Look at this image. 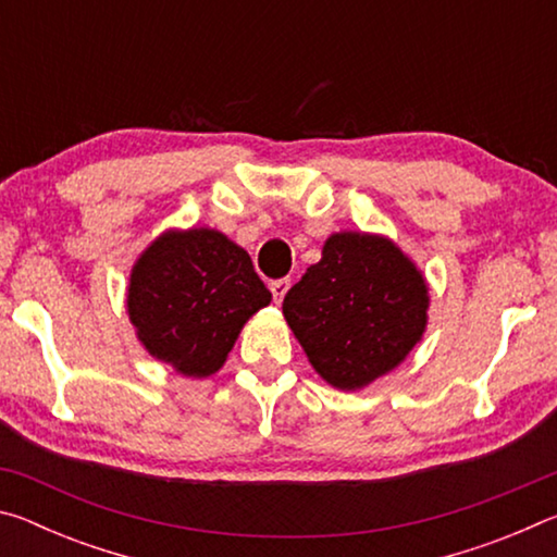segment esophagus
Instances as JSON below:
<instances>
[{
	"label": "esophagus",
	"mask_w": 557,
	"mask_h": 557,
	"mask_svg": "<svg viewBox=\"0 0 557 557\" xmlns=\"http://www.w3.org/2000/svg\"><path fill=\"white\" fill-rule=\"evenodd\" d=\"M289 285H292V282H289L287 277H282V280H272V282H270V292H272V299H275V305H280V301L285 299Z\"/></svg>",
	"instance_id": "obj_1"
}]
</instances>
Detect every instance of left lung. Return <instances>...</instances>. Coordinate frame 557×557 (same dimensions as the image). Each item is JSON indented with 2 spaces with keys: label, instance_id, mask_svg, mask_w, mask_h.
I'll use <instances>...</instances> for the list:
<instances>
[{
  "label": "left lung",
  "instance_id": "obj_1",
  "mask_svg": "<svg viewBox=\"0 0 557 557\" xmlns=\"http://www.w3.org/2000/svg\"><path fill=\"white\" fill-rule=\"evenodd\" d=\"M425 275L385 235H329L322 260L292 287L282 314L312 369L361 391L405 361L428 329Z\"/></svg>",
  "mask_w": 557,
  "mask_h": 557
}]
</instances>
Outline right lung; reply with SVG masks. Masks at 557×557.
Returning a JSON list of instances; mask_svg holds the SVG:
<instances>
[{"label":"right lung","instance_id":"add662e5","mask_svg":"<svg viewBox=\"0 0 557 557\" xmlns=\"http://www.w3.org/2000/svg\"><path fill=\"white\" fill-rule=\"evenodd\" d=\"M270 299L250 256L228 235L169 228L132 265L127 314L149 356L186 379H209Z\"/></svg>","mask_w":557,"mask_h":557}]
</instances>
